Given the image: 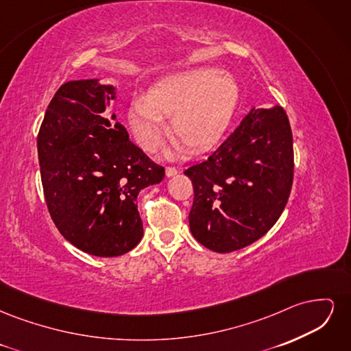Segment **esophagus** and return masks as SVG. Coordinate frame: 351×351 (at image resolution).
Listing matches in <instances>:
<instances>
[{
	"label": "esophagus",
	"instance_id": "obj_1",
	"mask_svg": "<svg viewBox=\"0 0 351 351\" xmlns=\"http://www.w3.org/2000/svg\"><path fill=\"white\" fill-rule=\"evenodd\" d=\"M165 174H167V177L176 176V174H177V168H176V167H167V168H165Z\"/></svg>",
	"mask_w": 351,
	"mask_h": 351
}]
</instances>
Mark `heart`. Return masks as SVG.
<instances>
[{"label":"heart","instance_id":"obj_1","mask_svg":"<svg viewBox=\"0 0 351 351\" xmlns=\"http://www.w3.org/2000/svg\"><path fill=\"white\" fill-rule=\"evenodd\" d=\"M239 98V83L231 74L214 67L196 69L158 82L146 98H133L129 121L139 143L154 151L167 130L164 117H171L173 133L189 149L202 152L224 136Z\"/></svg>","mask_w":351,"mask_h":351}]
</instances>
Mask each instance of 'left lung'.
Instances as JSON below:
<instances>
[{
  "instance_id": "left-lung-1",
  "label": "left lung",
  "mask_w": 351,
  "mask_h": 351,
  "mask_svg": "<svg viewBox=\"0 0 351 351\" xmlns=\"http://www.w3.org/2000/svg\"><path fill=\"white\" fill-rule=\"evenodd\" d=\"M195 197L193 237L228 253L267 234L287 205L294 174L293 134L285 111L254 110L205 161L189 167Z\"/></svg>"
}]
</instances>
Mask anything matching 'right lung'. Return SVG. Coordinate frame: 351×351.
<instances>
[{"label": "right lung", "instance_id": "right-lung-1", "mask_svg": "<svg viewBox=\"0 0 351 351\" xmlns=\"http://www.w3.org/2000/svg\"><path fill=\"white\" fill-rule=\"evenodd\" d=\"M112 99L115 88L98 79L61 84L38 134L52 221L73 246L101 258L120 256L139 244L137 195L165 176L164 167L130 142L123 124L105 119Z\"/></svg>", "mask_w": 351, "mask_h": 351}]
</instances>
